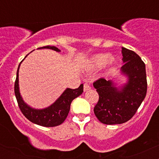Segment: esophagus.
<instances>
[{
	"label": "esophagus",
	"instance_id": "1",
	"mask_svg": "<svg viewBox=\"0 0 159 159\" xmlns=\"http://www.w3.org/2000/svg\"><path fill=\"white\" fill-rule=\"evenodd\" d=\"M90 90V86L87 83H85L84 84V91L86 92V91H88Z\"/></svg>",
	"mask_w": 159,
	"mask_h": 159
}]
</instances>
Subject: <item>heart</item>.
<instances>
[{"mask_svg":"<svg viewBox=\"0 0 159 159\" xmlns=\"http://www.w3.org/2000/svg\"><path fill=\"white\" fill-rule=\"evenodd\" d=\"M114 58L111 57L108 59V56L107 54H97L93 57L90 60V63L93 68H100L107 63L109 66H112L114 63Z\"/></svg>","mask_w":159,"mask_h":159,"instance_id":"b5f03b06","label":"heart"}]
</instances>
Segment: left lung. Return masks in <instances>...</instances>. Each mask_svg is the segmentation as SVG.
<instances>
[{
	"instance_id": "8db88e82",
	"label": "left lung",
	"mask_w": 159,
	"mask_h": 159,
	"mask_svg": "<svg viewBox=\"0 0 159 159\" xmlns=\"http://www.w3.org/2000/svg\"><path fill=\"white\" fill-rule=\"evenodd\" d=\"M122 72L129 78L123 90H117L110 81L100 78L93 82L98 94L94 114L101 123L106 125L121 124L135 114L147 91L145 63L135 52L122 48Z\"/></svg>"
}]
</instances>
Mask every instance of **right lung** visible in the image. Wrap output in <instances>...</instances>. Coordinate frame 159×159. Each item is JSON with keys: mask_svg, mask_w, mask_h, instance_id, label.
<instances>
[{"mask_svg": "<svg viewBox=\"0 0 159 159\" xmlns=\"http://www.w3.org/2000/svg\"><path fill=\"white\" fill-rule=\"evenodd\" d=\"M39 48H49L56 52H61L55 46H43ZM27 57V56H26ZM22 61H21V63ZM18 67L16 78L14 85V90L18 105L21 113L27 120L32 123L45 127H54L61 125L65 121L70 110V105L74 98L79 96L84 91V85L81 84L77 89L67 88L57 100L50 107L42 110L31 108L24 102L19 90V69Z\"/></svg>", "mask_w": 159, "mask_h": 159, "instance_id": "obj_1", "label": "right lung"}]
</instances>
